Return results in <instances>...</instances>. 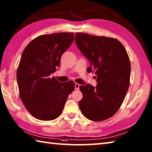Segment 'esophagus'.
<instances>
[{"instance_id": "esophagus-1", "label": "esophagus", "mask_w": 152, "mask_h": 152, "mask_svg": "<svg viewBox=\"0 0 152 152\" xmlns=\"http://www.w3.org/2000/svg\"><path fill=\"white\" fill-rule=\"evenodd\" d=\"M80 86V85L79 84L75 83V90H78Z\"/></svg>"}]
</instances>
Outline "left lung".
Returning <instances> with one entry per match:
<instances>
[{"label": "left lung", "instance_id": "left-lung-1", "mask_svg": "<svg viewBox=\"0 0 152 152\" xmlns=\"http://www.w3.org/2000/svg\"><path fill=\"white\" fill-rule=\"evenodd\" d=\"M74 40L90 62L88 72H95L97 76L96 87L89 84L80 86L83 94L80 108L90 120L108 119L119 110L128 92L131 71L128 55L115 38L76 33Z\"/></svg>", "mask_w": 152, "mask_h": 152}]
</instances>
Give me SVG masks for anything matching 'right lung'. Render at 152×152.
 Here are the masks:
<instances>
[{"label":"right lung","mask_w":152,"mask_h":152,"mask_svg":"<svg viewBox=\"0 0 152 152\" xmlns=\"http://www.w3.org/2000/svg\"><path fill=\"white\" fill-rule=\"evenodd\" d=\"M73 40L74 34L70 32L41 35L22 54L16 73L20 97L30 114L38 120L58 117L74 90L73 81L61 83L50 76L60 66L62 55Z\"/></svg>","instance_id":"add662e5"}]
</instances>
